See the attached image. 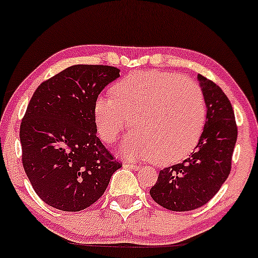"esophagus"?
<instances>
[{"instance_id": "34e87169", "label": "esophagus", "mask_w": 258, "mask_h": 258, "mask_svg": "<svg viewBox=\"0 0 258 258\" xmlns=\"http://www.w3.org/2000/svg\"><path fill=\"white\" fill-rule=\"evenodd\" d=\"M123 167H125V168H129V169H134V170H139L141 168V166L134 165V163H130V162H124L123 163Z\"/></svg>"}]
</instances>
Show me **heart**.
<instances>
[{
    "label": "heart",
    "mask_w": 258,
    "mask_h": 258,
    "mask_svg": "<svg viewBox=\"0 0 258 258\" xmlns=\"http://www.w3.org/2000/svg\"><path fill=\"white\" fill-rule=\"evenodd\" d=\"M112 98L97 97L93 116L103 142L112 143L129 124L123 150L130 158L172 163L192 152L205 124L203 93L195 83L170 72L139 71L113 85Z\"/></svg>",
    "instance_id": "heart-1"
}]
</instances>
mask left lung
<instances>
[{"mask_svg":"<svg viewBox=\"0 0 258 258\" xmlns=\"http://www.w3.org/2000/svg\"><path fill=\"white\" fill-rule=\"evenodd\" d=\"M206 105V122L195 152L181 163L160 170L150 188L154 202L167 210L183 212L198 209L215 197L231 170L237 141L232 105L212 80L198 75Z\"/></svg>","mask_w":258,"mask_h":258,"instance_id":"8db88e82","label":"left lung"}]
</instances>
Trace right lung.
Wrapping results in <instances>:
<instances>
[{"label": "right lung", "mask_w": 258, "mask_h": 258, "mask_svg": "<svg viewBox=\"0 0 258 258\" xmlns=\"http://www.w3.org/2000/svg\"><path fill=\"white\" fill-rule=\"evenodd\" d=\"M119 70L73 65L41 83L20 126L22 163L33 188L54 209L78 212L96 203L121 168L97 137L93 106Z\"/></svg>", "instance_id": "1"}]
</instances>
